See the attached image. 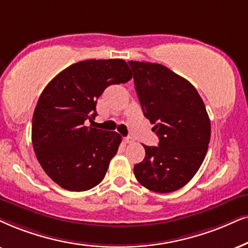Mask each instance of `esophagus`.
I'll use <instances>...</instances> for the list:
<instances>
[{
    "mask_svg": "<svg viewBox=\"0 0 248 248\" xmlns=\"http://www.w3.org/2000/svg\"><path fill=\"white\" fill-rule=\"evenodd\" d=\"M124 142L126 143V144H131V143L134 142V140L131 139V137H124Z\"/></svg>",
    "mask_w": 248,
    "mask_h": 248,
    "instance_id": "esophagus-1",
    "label": "esophagus"
}]
</instances>
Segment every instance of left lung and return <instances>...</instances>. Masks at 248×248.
I'll list each match as a JSON object with an SVG mask.
<instances>
[{
  "mask_svg": "<svg viewBox=\"0 0 248 248\" xmlns=\"http://www.w3.org/2000/svg\"><path fill=\"white\" fill-rule=\"evenodd\" d=\"M143 113L159 137L143 145L145 158L134 174L146 189L173 192L196 175L207 153L211 121L202 97L189 81L155 62L130 61Z\"/></svg>",
  "mask_w": 248,
  "mask_h": 248,
  "instance_id": "1",
  "label": "left lung"
}]
</instances>
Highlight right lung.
Masks as SVG:
<instances>
[{
	"label": "right lung",
	"mask_w": 248,
	"mask_h": 248,
	"mask_svg": "<svg viewBox=\"0 0 248 248\" xmlns=\"http://www.w3.org/2000/svg\"><path fill=\"white\" fill-rule=\"evenodd\" d=\"M122 59H89L71 65L41 93L32 121V143L46 175L62 189L86 191L105 177L121 136L84 126L95 119L98 97L131 79Z\"/></svg>",
	"instance_id": "obj_1"
}]
</instances>
